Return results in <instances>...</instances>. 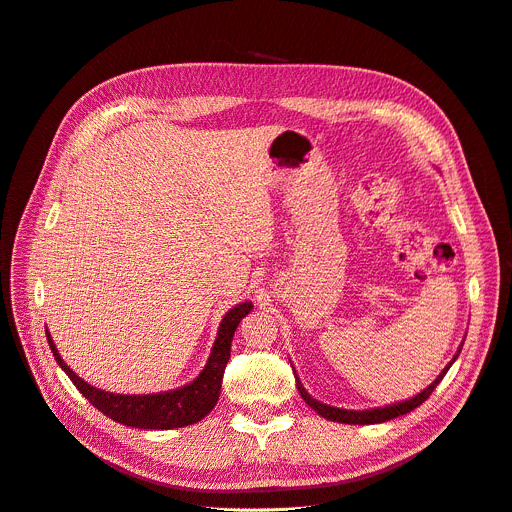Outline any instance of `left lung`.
<instances>
[{
    "mask_svg": "<svg viewBox=\"0 0 512 512\" xmlns=\"http://www.w3.org/2000/svg\"><path fill=\"white\" fill-rule=\"evenodd\" d=\"M461 348L463 344L459 346V351H456V355L452 357V361L442 369V373L438 375V378L429 384L423 392H419L417 396L409 398V400H402V402H394V405H388V407H378V409H365V411H346V409H336V407H330V405H324V402L315 400L305 388L303 384L299 382L297 378V388L301 392V398L307 402V405L317 411L324 419H330V421H336V423H351V425H371V423H384V421H390L394 417H400V415H407L411 413L413 409H417L419 405H423V402L429 398V394H432L436 390V386L442 382V378L446 375V371L450 369V365L456 361V357L461 355Z\"/></svg>",
    "mask_w": 512,
    "mask_h": 512,
    "instance_id": "1",
    "label": "left lung"
}]
</instances>
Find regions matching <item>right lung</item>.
I'll return each instance as SVG.
<instances>
[{
  "mask_svg": "<svg viewBox=\"0 0 512 512\" xmlns=\"http://www.w3.org/2000/svg\"><path fill=\"white\" fill-rule=\"evenodd\" d=\"M251 309H253V303L245 301V303L232 307L224 315L220 330H218V338H215V342H213L211 355H209L203 371L191 384L170 390V392L116 394V392H105V390L93 388L83 378H78V375L64 363L49 332H47V342H49L53 357H56L58 365L66 371L72 384L103 415H107L122 425H128V427L174 429V427H184V425H193V423L201 421L207 413H211V409L215 405H218L224 369L230 359V344H232L234 332L240 324V319L249 315Z\"/></svg>",
  "mask_w": 512,
  "mask_h": 512,
  "instance_id": "obj_1",
  "label": "right lung"
}]
</instances>
